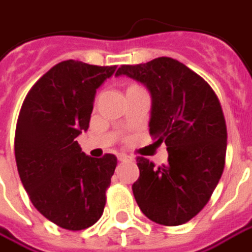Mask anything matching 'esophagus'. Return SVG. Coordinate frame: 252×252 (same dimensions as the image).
<instances>
[{"label":"esophagus","mask_w":252,"mask_h":252,"mask_svg":"<svg viewBox=\"0 0 252 252\" xmlns=\"http://www.w3.org/2000/svg\"><path fill=\"white\" fill-rule=\"evenodd\" d=\"M118 159H120V161H128V159H131V157L121 153V154H118Z\"/></svg>","instance_id":"1"}]
</instances>
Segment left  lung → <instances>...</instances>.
<instances>
[{
	"instance_id": "left-lung-1",
	"label": "left lung",
	"mask_w": 252,
	"mask_h": 252,
	"mask_svg": "<svg viewBox=\"0 0 252 252\" xmlns=\"http://www.w3.org/2000/svg\"><path fill=\"white\" fill-rule=\"evenodd\" d=\"M115 75L148 88L153 96L150 134L168 150V162L161 167L137 158L135 201L157 224H185L205 207L224 171L227 126L220 99L204 78L170 57L121 65Z\"/></svg>"
}]
</instances>
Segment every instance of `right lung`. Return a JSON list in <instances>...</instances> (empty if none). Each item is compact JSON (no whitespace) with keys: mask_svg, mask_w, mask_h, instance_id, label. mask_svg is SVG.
<instances>
[{"mask_svg":"<svg viewBox=\"0 0 252 252\" xmlns=\"http://www.w3.org/2000/svg\"><path fill=\"white\" fill-rule=\"evenodd\" d=\"M115 69L63 61L32 85L18 115L14 150L21 183L32 205L61 228H88L104 211L117 157L85 156L75 140L90 126L96 88Z\"/></svg>","mask_w":252,"mask_h":252,"instance_id":"right-lung-1","label":"right lung"}]
</instances>
